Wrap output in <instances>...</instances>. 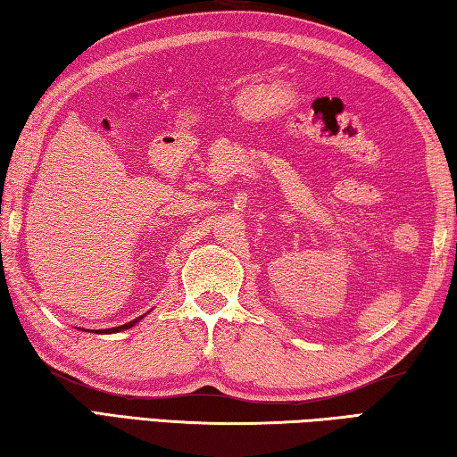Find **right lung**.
I'll use <instances>...</instances> for the list:
<instances>
[{"mask_svg": "<svg viewBox=\"0 0 457 457\" xmlns=\"http://www.w3.org/2000/svg\"><path fill=\"white\" fill-rule=\"evenodd\" d=\"M146 315V313H144ZM144 315H140L138 319H134V321H130V323H126V325H120V327H112V329H98L96 333H118V331H126V329H130V327H134L136 323L138 321H142L144 319Z\"/></svg>", "mask_w": 457, "mask_h": 457, "instance_id": "right-lung-1", "label": "right lung"}]
</instances>
